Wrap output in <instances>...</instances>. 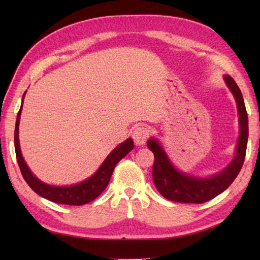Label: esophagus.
<instances>
[{
	"mask_svg": "<svg viewBox=\"0 0 260 260\" xmlns=\"http://www.w3.org/2000/svg\"><path fill=\"white\" fill-rule=\"evenodd\" d=\"M133 141L136 145H143L145 144L148 136H150V128L145 125H141L133 131Z\"/></svg>",
	"mask_w": 260,
	"mask_h": 260,
	"instance_id": "esophagus-1",
	"label": "esophagus"
}]
</instances>
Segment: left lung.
<instances>
[{
    "instance_id": "obj_1",
    "label": "left lung",
    "mask_w": 260,
    "mask_h": 260,
    "mask_svg": "<svg viewBox=\"0 0 260 260\" xmlns=\"http://www.w3.org/2000/svg\"><path fill=\"white\" fill-rule=\"evenodd\" d=\"M223 79L236 99L240 125V135L237 143L236 155L227 168L210 178H198V176L182 173L171 163L164 148L159 145L157 140L151 139L147 142V147L154 154L152 170L154 184L158 192L170 201L203 203L211 200L228 189L239 174L242 164L245 162L248 142V115L244 98L238 85L230 76H223Z\"/></svg>"
}]
</instances>
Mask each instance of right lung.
Wrapping results in <instances>:
<instances>
[{
    "label": "right lung",
    "instance_id": "right-lung-1",
    "mask_svg": "<svg viewBox=\"0 0 260 260\" xmlns=\"http://www.w3.org/2000/svg\"><path fill=\"white\" fill-rule=\"evenodd\" d=\"M26 92V91H25ZM25 92L22 96V104L20 110L16 116L15 131H14V147H15V155L18 159V164L21 170L22 176L31 189L38 193L42 198L48 199L52 202L69 204V206H82V204L89 203L95 200L97 197L102 194V192L106 189L109 183L110 176L113 174V171L121 158L126 156L134 148V142L132 139H127L125 142L121 143L112 153L106 157L99 169L93 173L89 179L80 182L78 184L70 185V186H54L49 185L45 182H41L32 174L30 169L27 168L26 163L24 162L23 156H22L20 143H19V123L20 116L23 107V101Z\"/></svg>",
    "mask_w": 260,
    "mask_h": 260
}]
</instances>
